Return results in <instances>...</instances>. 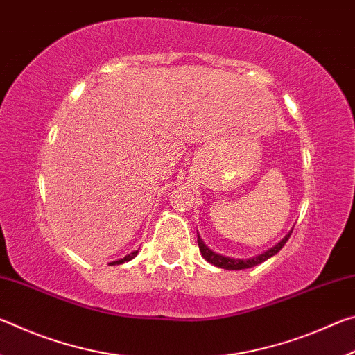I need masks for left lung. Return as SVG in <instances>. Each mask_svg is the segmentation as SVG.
I'll return each mask as SVG.
<instances>
[{
  "mask_svg": "<svg viewBox=\"0 0 355 355\" xmlns=\"http://www.w3.org/2000/svg\"><path fill=\"white\" fill-rule=\"evenodd\" d=\"M290 235H291V232L288 233V235L284 239H282V241L277 245H274L272 249L266 250L264 254L258 255V257L249 258V260H238V258H230V257H224V255L216 254V252H213L211 249H208L207 245L203 244L200 236H197V244H199L202 257L205 258L208 263H211V264H214V266L222 268V269H230V271H236V269H248V268H252V266H257V264H260L263 261H266L268 258H271L272 255L277 254V252L282 248H284V245L288 241V238H290Z\"/></svg>",
  "mask_w": 355,
  "mask_h": 355,
  "instance_id": "1",
  "label": "left lung"
}]
</instances>
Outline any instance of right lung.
Instances as JSON below:
<instances>
[{
    "label": "right lung",
    "instance_id": "1",
    "mask_svg": "<svg viewBox=\"0 0 355 355\" xmlns=\"http://www.w3.org/2000/svg\"><path fill=\"white\" fill-rule=\"evenodd\" d=\"M137 252H139V250H135L133 254H130V255H127V257H123L122 260H117V261H112V263H110V266H112V264H122V263H125V261L133 260V258L137 255Z\"/></svg>",
    "mask_w": 355,
    "mask_h": 355
}]
</instances>
